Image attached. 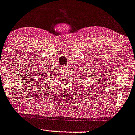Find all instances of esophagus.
Here are the masks:
<instances>
[{
  "label": "esophagus",
  "instance_id": "esophagus-1",
  "mask_svg": "<svg viewBox=\"0 0 135 135\" xmlns=\"http://www.w3.org/2000/svg\"><path fill=\"white\" fill-rule=\"evenodd\" d=\"M61 70H62L63 71H67V67L65 66V65H63V66H61Z\"/></svg>",
  "mask_w": 135,
  "mask_h": 135
}]
</instances>
